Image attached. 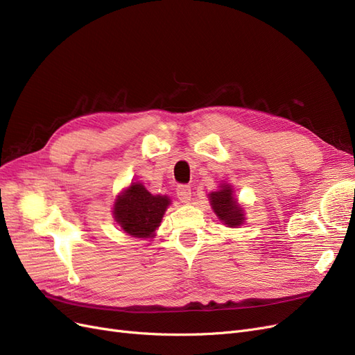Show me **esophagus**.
<instances>
[{"label": "esophagus", "instance_id": "esophagus-1", "mask_svg": "<svg viewBox=\"0 0 355 355\" xmlns=\"http://www.w3.org/2000/svg\"><path fill=\"white\" fill-rule=\"evenodd\" d=\"M176 192H178V198L182 202H189V200H191V187L189 185H179Z\"/></svg>", "mask_w": 355, "mask_h": 355}]
</instances>
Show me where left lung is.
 <instances>
[{"instance_id": "8db88e82", "label": "left lung", "mask_w": 355, "mask_h": 355, "mask_svg": "<svg viewBox=\"0 0 355 355\" xmlns=\"http://www.w3.org/2000/svg\"><path fill=\"white\" fill-rule=\"evenodd\" d=\"M210 204L218 214V218L231 228H237L244 220V214L237 201L232 197V191L228 185H222L220 191L209 194Z\"/></svg>"}]
</instances>
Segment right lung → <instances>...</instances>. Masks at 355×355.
I'll return each instance as SVG.
<instances>
[{
	"mask_svg": "<svg viewBox=\"0 0 355 355\" xmlns=\"http://www.w3.org/2000/svg\"><path fill=\"white\" fill-rule=\"evenodd\" d=\"M170 204L166 196H153L142 184H132L114 204V216L120 227L139 239L151 237Z\"/></svg>",
	"mask_w": 355,
	"mask_h": 355,
	"instance_id": "1",
	"label": "right lung"
}]
</instances>
